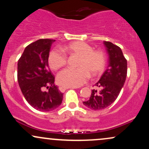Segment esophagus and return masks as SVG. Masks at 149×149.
Masks as SVG:
<instances>
[{
	"instance_id": "1",
	"label": "esophagus",
	"mask_w": 149,
	"mask_h": 149,
	"mask_svg": "<svg viewBox=\"0 0 149 149\" xmlns=\"http://www.w3.org/2000/svg\"><path fill=\"white\" fill-rule=\"evenodd\" d=\"M69 88H72V89H75V88H75V87H69V86H64V85H63V86H61V87H59V90H60L61 92H64L65 90H67V89H69Z\"/></svg>"
}]
</instances>
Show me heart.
I'll return each mask as SVG.
<instances>
[{"label":"heart","instance_id":"heart-1","mask_svg":"<svg viewBox=\"0 0 149 149\" xmlns=\"http://www.w3.org/2000/svg\"><path fill=\"white\" fill-rule=\"evenodd\" d=\"M64 50L70 54L79 56L78 69H66L57 76V80L65 86L78 87L86 83L92 76L96 77L103 73L106 66L104 52L94 50L93 47L83 41H75L65 46ZM67 63V56L63 51L54 49L48 55V64L54 71L64 67Z\"/></svg>","mask_w":149,"mask_h":149}]
</instances>
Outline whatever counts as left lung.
Returning <instances> with one entry per match:
<instances>
[{
	"label": "left lung",
	"mask_w": 149,
	"mask_h": 149,
	"mask_svg": "<svg viewBox=\"0 0 149 149\" xmlns=\"http://www.w3.org/2000/svg\"><path fill=\"white\" fill-rule=\"evenodd\" d=\"M109 54V66L95 84L101 90H92L90 99L83 104L91 110H102L115 102L125 82L127 72V59L118 46L104 41Z\"/></svg>",
	"instance_id": "1"
}]
</instances>
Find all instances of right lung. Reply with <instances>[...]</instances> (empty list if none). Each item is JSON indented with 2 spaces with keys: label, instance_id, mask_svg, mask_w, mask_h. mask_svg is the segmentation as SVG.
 <instances>
[{
  "label": "right lung",
  "instance_id": "add662e5",
  "mask_svg": "<svg viewBox=\"0 0 149 149\" xmlns=\"http://www.w3.org/2000/svg\"><path fill=\"white\" fill-rule=\"evenodd\" d=\"M55 40L40 39L26 47L18 60L17 80L24 97L40 111H51L60 106L63 93L54 85V76L48 66V55ZM46 87L49 91H43Z\"/></svg>",
  "mask_w": 149,
  "mask_h": 149
}]
</instances>
